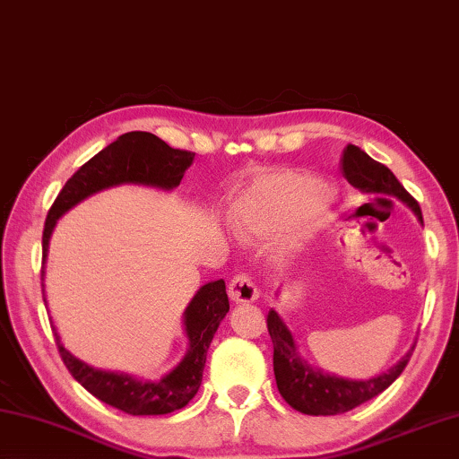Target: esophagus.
<instances>
[{"label":"esophagus","instance_id":"esophagus-1","mask_svg":"<svg viewBox=\"0 0 459 459\" xmlns=\"http://www.w3.org/2000/svg\"><path fill=\"white\" fill-rule=\"evenodd\" d=\"M229 296L232 302L248 304V302H255L258 299V289L248 276L238 274L229 282Z\"/></svg>","mask_w":459,"mask_h":459}]
</instances>
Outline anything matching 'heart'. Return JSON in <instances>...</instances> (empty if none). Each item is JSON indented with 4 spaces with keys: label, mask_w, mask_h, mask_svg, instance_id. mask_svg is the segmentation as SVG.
I'll return each mask as SVG.
<instances>
[{
    "label": "heart",
    "mask_w": 459,
    "mask_h": 459,
    "mask_svg": "<svg viewBox=\"0 0 459 459\" xmlns=\"http://www.w3.org/2000/svg\"><path fill=\"white\" fill-rule=\"evenodd\" d=\"M328 186L299 170L258 175L229 206V221L242 240L274 237L281 256L292 255L328 221Z\"/></svg>",
    "instance_id": "1"
}]
</instances>
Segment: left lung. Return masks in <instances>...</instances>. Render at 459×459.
<instances>
[{"label":"left lung","instance_id":"obj_1","mask_svg":"<svg viewBox=\"0 0 459 459\" xmlns=\"http://www.w3.org/2000/svg\"><path fill=\"white\" fill-rule=\"evenodd\" d=\"M340 170H342L346 181L360 193L394 196L416 214L420 224H424L420 204L400 185L396 175L385 165L366 155L360 147L348 145L344 149L342 159H340ZM266 325L274 344V376L278 392L286 403L308 416L344 414V411L376 398L403 372L416 348L414 342L390 370L372 376L368 380H350L308 364L307 358L300 354L290 328L286 326V322L276 310L268 312Z\"/></svg>","mask_w":459,"mask_h":459}]
</instances>
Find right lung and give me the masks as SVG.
I'll list each match as a JSON object with an SVG mask.
<instances>
[{"instance_id":"obj_1","label":"right lung","mask_w":459,"mask_h":459,"mask_svg":"<svg viewBox=\"0 0 459 459\" xmlns=\"http://www.w3.org/2000/svg\"><path fill=\"white\" fill-rule=\"evenodd\" d=\"M195 152L169 147L157 134L131 131L99 151L93 159L81 167L61 188L49 209L43 229V271L49 253V240L57 221L75 204L105 188L119 185H143L159 191H173L181 185L185 170L193 165ZM43 302L45 284H43ZM229 312V296L224 281L203 284L183 312V328L186 336V354L173 370L157 380H143L127 372L99 370L79 360L63 346L57 328L53 326L59 354L71 376L109 406L131 416H160L185 408L195 398L203 382L206 352L222 318Z\"/></svg>"}]
</instances>
